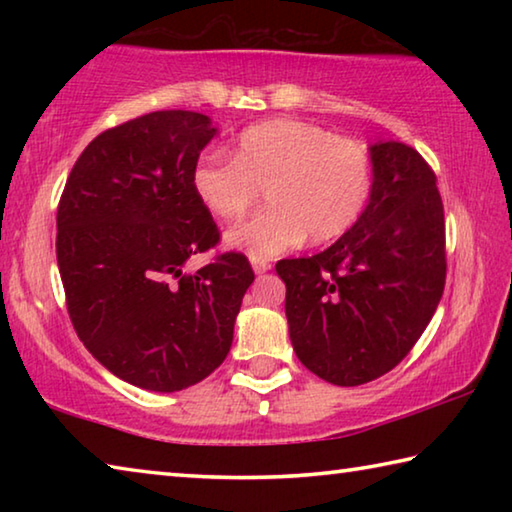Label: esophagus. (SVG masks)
<instances>
[{
    "mask_svg": "<svg viewBox=\"0 0 512 512\" xmlns=\"http://www.w3.org/2000/svg\"><path fill=\"white\" fill-rule=\"evenodd\" d=\"M250 264H253V271L257 275L271 271V262H266V259H250Z\"/></svg>",
    "mask_w": 512,
    "mask_h": 512,
    "instance_id": "obj_1",
    "label": "esophagus"
}]
</instances>
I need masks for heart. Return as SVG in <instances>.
<instances>
[{
	"instance_id": "heart-1",
	"label": "heart",
	"mask_w": 512,
	"mask_h": 512,
	"mask_svg": "<svg viewBox=\"0 0 512 512\" xmlns=\"http://www.w3.org/2000/svg\"><path fill=\"white\" fill-rule=\"evenodd\" d=\"M232 158L203 155L192 185L205 210L228 223L244 219L266 192L271 210L225 235V244L250 259L277 257L307 237L316 244L341 237L368 203V151L307 121L250 126Z\"/></svg>"
}]
</instances>
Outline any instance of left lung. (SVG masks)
<instances>
[{"label": "left lung", "mask_w": 512, "mask_h": 512, "mask_svg": "<svg viewBox=\"0 0 512 512\" xmlns=\"http://www.w3.org/2000/svg\"><path fill=\"white\" fill-rule=\"evenodd\" d=\"M372 187L357 223L323 253L275 264L302 366L336 386L386 375L427 329L445 289L436 176L402 142L368 146Z\"/></svg>", "instance_id": "1"}]
</instances>
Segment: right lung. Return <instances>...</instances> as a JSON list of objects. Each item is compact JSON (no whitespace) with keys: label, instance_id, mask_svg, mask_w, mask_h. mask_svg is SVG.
<instances>
[{"label":"right lung","instance_id":"right-lung-1","mask_svg":"<svg viewBox=\"0 0 512 512\" xmlns=\"http://www.w3.org/2000/svg\"><path fill=\"white\" fill-rule=\"evenodd\" d=\"M216 135L192 110L131 119L94 137L60 196L56 257L76 334L146 391H183L221 366L255 280L239 253L185 273L189 257L219 244L192 185Z\"/></svg>","mask_w":512,"mask_h":512}]
</instances>
